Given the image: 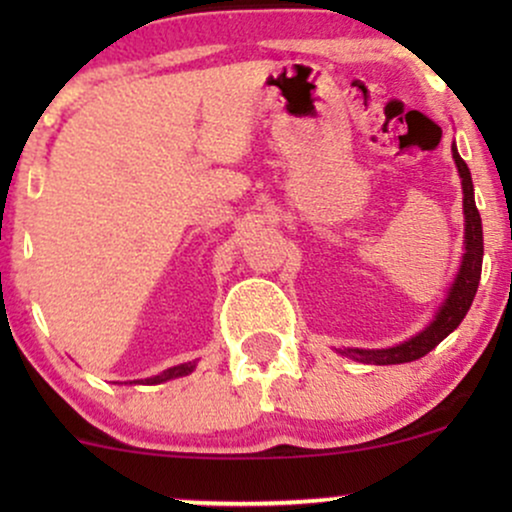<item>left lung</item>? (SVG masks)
<instances>
[{
  "instance_id": "1",
  "label": "left lung",
  "mask_w": 512,
  "mask_h": 512,
  "mask_svg": "<svg viewBox=\"0 0 512 512\" xmlns=\"http://www.w3.org/2000/svg\"><path fill=\"white\" fill-rule=\"evenodd\" d=\"M452 158H455L457 173L462 180V209H464V252L460 269L452 279L445 301L440 303L438 313L428 322L421 332L409 337L407 342L387 346V349H337L346 358H354L358 363H370V366H395V363H409L416 358L426 356L436 346L460 327L467 315L469 305L477 296L481 279V260H484V231H481V216L477 204H474V185L472 173L467 163L457 154V146L452 144Z\"/></svg>"
}]
</instances>
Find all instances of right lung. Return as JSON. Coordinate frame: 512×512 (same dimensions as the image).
<instances>
[{"mask_svg": "<svg viewBox=\"0 0 512 512\" xmlns=\"http://www.w3.org/2000/svg\"><path fill=\"white\" fill-rule=\"evenodd\" d=\"M195 368H197V361H190V363H180V366H173V368L163 370V373L154 375V378L134 380V383H129V385H161V383H168V380L182 378V375H190L192 370H195Z\"/></svg>", "mask_w": 512, "mask_h": 512, "instance_id": "1", "label": "right lung"}]
</instances>
